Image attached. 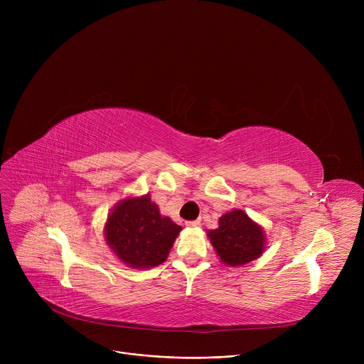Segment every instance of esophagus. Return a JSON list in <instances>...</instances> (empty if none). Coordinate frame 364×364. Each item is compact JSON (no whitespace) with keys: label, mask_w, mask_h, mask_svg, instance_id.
<instances>
[{"label":"esophagus","mask_w":364,"mask_h":364,"mask_svg":"<svg viewBox=\"0 0 364 364\" xmlns=\"http://www.w3.org/2000/svg\"><path fill=\"white\" fill-rule=\"evenodd\" d=\"M186 225L190 227V228H198V227H200V221H198V220L196 221H187Z\"/></svg>","instance_id":"34e87169"}]
</instances>
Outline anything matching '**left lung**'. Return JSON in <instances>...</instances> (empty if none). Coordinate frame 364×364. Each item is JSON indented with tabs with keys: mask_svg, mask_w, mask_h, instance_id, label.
Segmentation results:
<instances>
[{
	"mask_svg": "<svg viewBox=\"0 0 364 364\" xmlns=\"http://www.w3.org/2000/svg\"><path fill=\"white\" fill-rule=\"evenodd\" d=\"M220 261L239 267L259 258L265 250V232L242 209H232L218 220V227L206 232Z\"/></svg>",
	"mask_w": 364,
	"mask_h": 364,
	"instance_id": "left-lung-1",
	"label": "left lung"
}]
</instances>
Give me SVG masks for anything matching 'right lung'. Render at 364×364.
I'll use <instances>...</instances> for the list:
<instances>
[{
	"mask_svg": "<svg viewBox=\"0 0 364 364\" xmlns=\"http://www.w3.org/2000/svg\"><path fill=\"white\" fill-rule=\"evenodd\" d=\"M181 232L169 217L161 215L150 195L127 196L114 205L103 235L117 258L129 269H151L162 264Z\"/></svg>",
	"mask_w": 364,
	"mask_h": 364,
	"instance_id": "obj_1",
	"label": "right lung"
}]
</instances>
